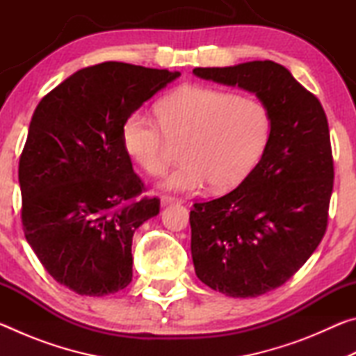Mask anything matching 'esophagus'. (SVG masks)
<instances>
[{
	"label": "esophagus",
	"instance_id": "34e87169",
	"mask_svg": "<svg viewBox=\"0 0 356 356\" xmlns=\"http://www.w3.org/2000/svg\"><path fill=\"white\" fill-rule=\"evenodd\" d=\"M160 202H161V206H170V204H180L182 202V200H179V197H174V196L163 195L160 197Z\"/></svg>",
	"mask_w": 356,
	"mask_h": 356
}]
</instances>
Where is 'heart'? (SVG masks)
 <instances>
[{
  "mask_svg": "<svg viewBox=\"0 0 356 356\" xmlns=\"http://www.w3.org/2000/svg\"><path fill=\"white\" fill-rule=\"evenodd\" d=\"M125 118L120 141L129 159L150 176L168 168L172 144H182L184 163L161 180V188L195 193L236 188L254 170L267 146L272 119L262 102L222 89L185 84L155 106Z\"/></svg>",
  "mask_w": 356,
  "mask_h": 356,
  "instance_id": "obj_1",
  "label": "heart"
}]
</instances>
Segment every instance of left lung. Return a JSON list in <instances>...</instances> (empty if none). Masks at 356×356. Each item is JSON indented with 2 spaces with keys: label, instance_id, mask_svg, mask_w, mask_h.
I'll return each mask as SVG.
<instances>
[{
  "label": "left lung",
  "instance_id": "left-lung-1",
  "mask_svg": "<svg viewBox=\"0 0 356 356\" xmlns=\"http://www.w3.org/2000/svg\"><path fill=\"white\" fill-rule=\"evenodd\" d=\"M193 74L256 94L272 119L248 177L190 212L197 278L227 297H259L291 280L327 231L334 177L328 120L316 95L273 61Z\"/></svg>",
  "mask_w": 356,
  "mask_h": 356
}]
</instances>
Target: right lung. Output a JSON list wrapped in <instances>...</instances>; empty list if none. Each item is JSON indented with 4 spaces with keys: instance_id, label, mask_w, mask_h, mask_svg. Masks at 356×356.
Masks as SVG:
<instances>
[{
    "instance_id": "add662e5",
    "label": "right lung",
    "mask_w": 356,
    "mask_h": 356,
    "mask_svg": "<svg viewBox=\"0 0 356 356\" xmlns=\"http://www.w3.org/2000/svg\"><path fill=\"white\" fill-rule=\"evenodd\" d=\"M180 72L102 63L75 72L35 108L19 165L28 243L59 284L104 297L131 281V238L160 212L120 141L125 118Z\"/></svg>"
}]
</instances>
